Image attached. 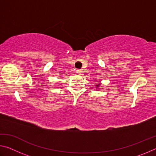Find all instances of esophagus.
Returning <instances> with one entry per match:
<instances>
[{"mask_svg": "<svg viewBox=\"0 0 156 156\" xmlns=\"http://www.w3.org/2000/svg\"><path fill=\"white\" fill-rule=\"evenodd\" d=\"M82 72H82V70L81 69H77V70H76V73H78V74H81V73H82Z\"/></svg>", "mask_w": 156, "mask_h": 156, "instance_id": "esophagus-1", "label": "esophagus"}]
</instances>
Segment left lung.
<instances>
[{"mask_svg":"<svg viewBox=\"0 0 156 156\" xmlns=\"http://www.w3.org/2000/svg\"><path fill=\"white\" fill-rule=\"evenodd\" d=\"M100 85H101V83H98L96 85V88H98Z\"/></svg>","mask_w":156,"mask_h":156,"instance_id":"1","label":"left lung"}]
</instances>
